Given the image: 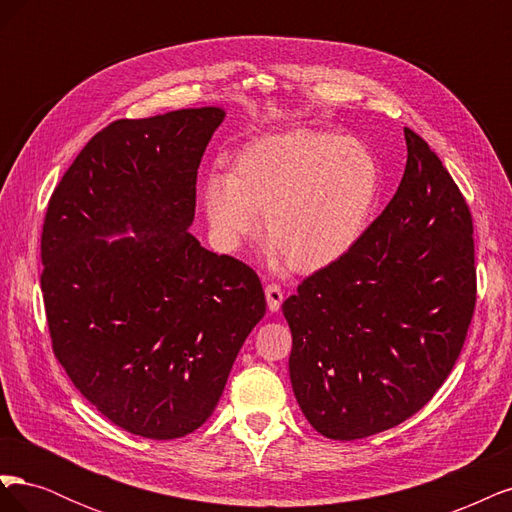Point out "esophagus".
Here are the masks:
<instances>
[{"label":"esophagus","mask_w":512,"mask_h":512,"mask_svg":"<svg viewBox=\"0 0 512 512\" xmlns=\"http://www.w3.org/2000/svg\"><path fill=\"white\" fill-rule=\"evenodd\" d=\"M265 294H267V305L271 312H280L282 307V301H284V290L280 284H269L265 288Z\"/></svg>","instance_id":"esophagus-1"}]
</instances>
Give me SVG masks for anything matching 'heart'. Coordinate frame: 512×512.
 Instances as JSON below:
<instances>
[{
    "label": "heart",
    "mask_w": 512,
    "mask_h": 512,
    "mask_svg": "<svg viewBox=\"0 0 512 512\" xmlns=\"http://www.w3.org/2000/svg\"><path fill=\"white\" fill-rule=\"evenodd\" d=\"M378 160L361 141L322 130H290L247 143L230 173L211 170L203 211L213 243L237 252L258 232L275 265L316 273L359 243L380 198Z\"/></svg>",
    "instance_id": "heart-1"
}]
</instances>
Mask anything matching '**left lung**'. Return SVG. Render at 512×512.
<instances>
[{
    "instance_id": "left-lung-1",
    "label": "left lung",
    "mask_w": 512,
    "mask_h": 512,
    "mask_svg": "<svg viewBox=\"0 0 512 512\" xmlns=\"http://www.w3.org/2000/svg\"><path fill=\"white\" fill-rule=\"evenodd\" d=\"M391 203L282 305L290 382L318 433L361 440L421 410L451 374L476 305L472 215L421 136Z\"/></svg>"
}]
</instances>
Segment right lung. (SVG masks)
I'll return each mask as SVG.
<instances>
[{
  "mask_svg": "<svg viewBox=\"0 0 512 512\" xmlns=\"http://www.w3.org/2000/svg\"><path fill=\"white\" fill-rule=\"evenodd\" d=\"M224 115L205 106L113 121L46 209L53 352L89 404L134 436L175 440L203 425L267 309L254 269L188 232L198 166Z\"/></svg>",
  "mask_w": 512,
  "mask_h": 512,
  "instance_id": "add662e5",
  "label": "right lung"
}]
</instances>
